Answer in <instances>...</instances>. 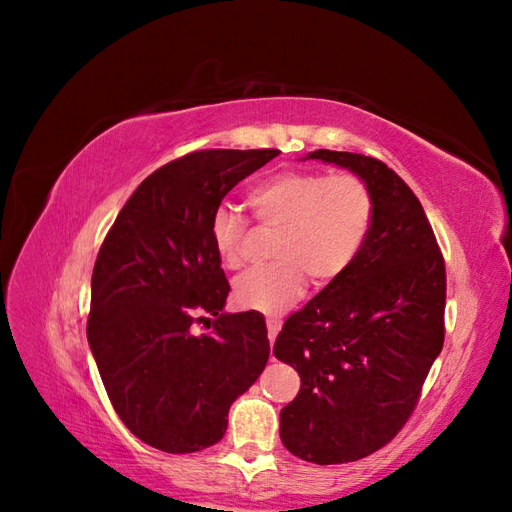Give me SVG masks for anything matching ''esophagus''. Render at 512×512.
Masks as SVG:
<instances>
[{"mask_svg":"<svg viewBox=\"0 0 512 512\" xmlns=\"http://www.w3.org/2000/svg\"><path fill=\"white\" fill-rule=\"evenodd\" d=\"M280 329H282V322L277 320V318H267V331H269V342L273 344L275 342V337H277V333H280Z\"/></svg>","mask_w":512,"mask_h":512,"instance_id":"1","label":"esophagus"}]
</instances>
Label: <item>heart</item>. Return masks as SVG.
Wrapping results in <instances>:
<instances>
[{"mask_svg":"<svg viewBox=\"0 0 512 512\" xmlns=\"http://www.w3.org/2000/svg\"><path fill=\"white\" fill-rule=\"evenodd\" d=\"M262 226L277 228L273 265L243 273L235 282L239 307L280 314L307 288L329 286L344 277L359 258L376 218V200L356 175H327L282 170L260 181L247 194ZM213 250L228 269L243 265L247 220L228 205L211 215Z\"/></svg>","mask_w":512,"mask_h":512,"instance_id":"obj_1","label":"heart"}]
</instances>
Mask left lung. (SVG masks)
I'll return each instance as SVG.
<instances>
[{"mask_svg": "<svg viewBox=\"0 0 512 512\" xmlns=\"http://www.w3.org/2000/svg\"><path fill=\"white\" fill-rule=\"evenodd\" d=\"M309 160L359 175L376 218L354 265L286 318L273 354L301 376L280 436L318 466L363 459L412 416L444 344L446 267L421 200L393 168L350 151Z\"/></svg>", "mask_w": 512, "mask_h": 512, "instance_id": "1", "label": "left lung"}]
</instances>
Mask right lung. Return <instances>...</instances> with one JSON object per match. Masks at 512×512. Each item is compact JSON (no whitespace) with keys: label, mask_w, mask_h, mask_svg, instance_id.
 <instances>
[{"label":"right lung","mask_w":512,"mask_h":512,"mask_svg":"<svg viewBox=\"0 0 512 512\" xmlns=\"http://www.w3.org/2000/svg\"><path fill=\"white\" fill-rule=\"evenodd\" d=\"M277 153L203 149L160 166L98 252L89 346L123 425L158 451L185 455L222 440L232 401L269 361L262 314H222L230 286L209 224L222 198ZM198 323L210 333L198 336Z\"/></svg>","instance_id":"right-lung-1"}]
</instances>
